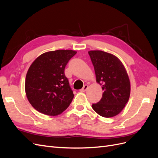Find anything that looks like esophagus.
Here are the masks:
<instances>
[{
	"mask_svg": "<svg viewBox=\"0 0 158 158\" xmlns=\"http://www.w3.org/2000/svg\"><path fill=\"white\" fill-rule=\"evenodd\" d=\"M88 88V85H87V84H85V85H84V87L80 89V92H85V91L87 90V89Z\"/></svg>",
	"mask_w": 158,
	"mask_h": 158,
	"instance_id": "34e87169",
	"label": "esophagus"
}]
</instances>
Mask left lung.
<instances>
[{"mask_svg":"<svg viewBox=\"0 0 158 158\" xmlns=\"http://www.w3.org/2000/svg\"><path fill=\"white\" fill-rule=\"evenodd\" d=\"M96 82L103 90L102 98L92 108L100 116L109 118L121 112L131 94V82L125 66L116 56L103 51H88Z\"/></svg>","mask_w":158,"mask_h":158,"instance_id":"obj_1","label":"left lung"}]
</instances>
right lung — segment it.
<instances>
[{"label":"right lung","mask_w":158,"mask_h":158,"mask_svg":"<svg viewBox=\"0 0 158 158\" xmlns=\"http://www.w3.org/2000/svg\"><path fill=\"white\" fill-rule=\"evenodd\" d=\"M76 54L73 50L52 51L33 62L26 74L25 90L28 101L37 111L56 116L70 106L74 94L64 69Z\"/></svg>","instance_id":"right-lung-1"}]
</instances>
